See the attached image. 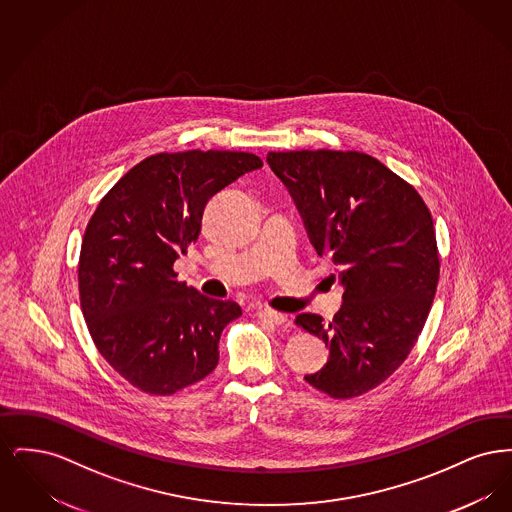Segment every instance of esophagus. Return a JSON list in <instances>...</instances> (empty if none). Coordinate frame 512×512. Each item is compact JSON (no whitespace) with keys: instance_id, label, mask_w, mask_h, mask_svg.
Segmentation results:
<instances>
[{"instance_id":"1","label":"esophagus","mask_w":512,"mask_h":512,"mask_svg":"<svg viewBox=\"0 0 512 512\" xmlns=\"http://www.w3.org/2000/svg\"><path fill=\"white\" fill-rule=\"evenodd\" d=\"M257 317L261 318V320L272 322V324H284V322L288 320V317H286L284 313L270 311V309H259V311H257Z\"/></svg>"}]
</instances>
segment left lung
Wrapping results in <instances>:
<instances>
[{
	"instance_id": "8db88e82",
	"label": "left lung",
	"mask_w": 512,
	"mask_h": 512,
	"mask_svg": "<svg viewBox=\"0 0 512 512\" xmlns=\"http://www.w3.org/2000/svg\"><path fill=\"white\" fill-rule=\"evenodd\" d=\"M267 161L345 288L332 322L295 318L330 349L305 380L334 399L359 397L403 365L432 309L439 255L430 209L409 182L361 151H270Z\"/></svg>"
}]
</instances>
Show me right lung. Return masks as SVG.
<instances>
[{
    "instance_id": "obj_1",
    "label": "right lung",
    "mask_w": 512,
    "mask_h": 512,
    "mask_svg": "<svg viewBox=\"0 0 512 512\" xmlns=\"http://www.w3.org/2000/svg\"><path fill=\"white\" fill-rule=\"evenodd\" d=\"M261 167L245 151L157 153L99 201L80 247V307L99 353L134 388L172 395L215 370L220 334L242 309L176 280L172 265L197 242L207 201Z\"/></svg>"
}]
</instances>
